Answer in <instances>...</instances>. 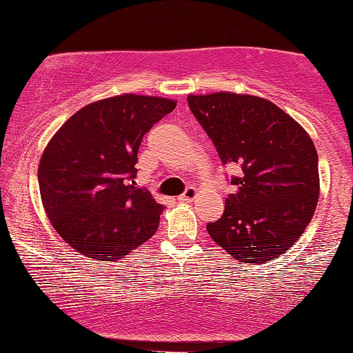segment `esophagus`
Listing matches in <instances>:
<instances>
[{
	"mask_svg": "<svg viewBox=\"0 0 353 353\" xmlns=\"http://www.w3.org/2000/svg\"><path fill=\"white\" fill-rule=\"evenodd\" d=\"M196 194H198V188L190 186V188L185 190L183 194H180V196H178V201H191V199L196 198Z\"/></svg>",
	"mask_w": 353,
	"mask_h": 353,
	"instance_id": "obj_1",
	"label": "esophagus"
}]
</instances>
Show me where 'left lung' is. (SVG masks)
I'll use <instances>...</instances> for the list:
<instances>
[{"label":"left lung","mask_w":353,"mask_h":353,"mask_svg":"<svg viewBox=\"0 0 353 353\" xmlns=\"http://www.w3.org/2000/svg\"><path fill=\"white\" fill-rule=\"evenodd\" d=\"M190 110L223 163L239 165L224 214L208 232L232 259L267 263L286 254L314 216L317 152L298 121L268 99L217 91L188 94Z\"/></svg>","instance_id":"1"}]
</instances>
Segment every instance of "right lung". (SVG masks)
<instances>
[{
	"label": "right lung",
	"mask_w": 353,
	"mask_h": 353,
	"mask_svg": "<svg viewBox=\"0 0 353 353\" xmlns=\"http://www.w3.org/2000/svg\"><path fill=\"white\" fill-rule=\"evenodd\" d=\"M170 98L124 93L65 121L42 152L39 190L52 228L72 249L111 263L154 236L163 206L136 186L137 152Z\"/></svg>",
	"instance_id": "add662e5"
}]
</instances>
